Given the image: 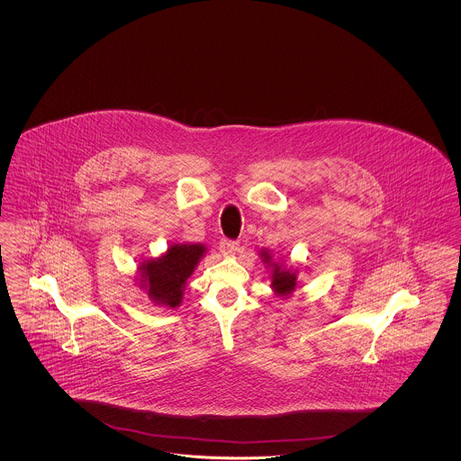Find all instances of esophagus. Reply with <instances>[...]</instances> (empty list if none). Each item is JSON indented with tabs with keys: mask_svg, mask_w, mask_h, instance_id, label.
Masks as SVG:
<instances>
[{
	"mask_svg": "<svg viewBox=\"0 0 461 461\" xmlns=\"http://www.w3.org/2000/svg\"><path fill=\"white\" fill-rule=\"evenodd\" d=\"M240 243L235 240H221L220 250L222 256H233L235 252H239Z\"/></svg>",
	"mask_w": 461,
	"mask_h": 461,
	"instance_id": "esophagus-1",
	"label": "esophagus"
}]
</instances>
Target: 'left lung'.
I'll return each mask as SVG.
<instances>
[{
    "instance_id": "left-lung-1",
    "label": "left lung",
    "mask_w": 461,
    "mask_h": 461,
    "mask_svg": "<svg viewBox=\"0 0 461 461\" xmlns=\"http://www.w3.org/2000/svg\"><path fill=\"white\" fill-rule=\"evenodd\" d=\"M263 263L271 267V288L275 295L288 297L297 288V269H286L284 264L275 263L269 250H261Z\"/></svg>"
}]
</instances>
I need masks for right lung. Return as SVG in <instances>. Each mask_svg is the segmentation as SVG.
Returning a JSON list of instances; mask_svg holds the SVG:
<instances>
[{"label":"right lung","instance_id":"right-lung-1","mask_svg":"<svg viewBox=\"0 0 461 461\" xmlns=\"http://www.w3.org/2000/svg\"><path fill=\"white\" fill-rule=\"evenodd\" d=\"M207 252L202 243H173L167 250L138 266L140 288H145L157 306L177 307L183 301L186 280Z\"/></svg>","mask_w":461,"mask_h":461}]
</instances>
